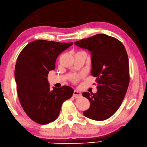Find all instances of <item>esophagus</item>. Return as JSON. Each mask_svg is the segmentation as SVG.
Instances as JSON below:
<instances>
[{"label":"esophagus","instance_id":"34e87169","mask_svg":"<svg viewBox=\"0 0 147 147\" xmlns=\"http://www.w3.org/2000/svg\"><path fill=\"white\" fill-rule=\"evenodd\" d=\"M80 96H81V93L80 92L78 91L77 90H74V93H73V96L75 98H79Z\"/></svg>","mask_w":147,"mask_h":147}]
</instances>
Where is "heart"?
Here are the masks:
<instances>
[{
    "instance_id": "obj_1",
    "label": "heart",
    "mask_w": 147,
    "mask_h": 147,
    "mask_svg": "<svg viewBox=\"0 0 147 147\" xmlns=\"http://www.w3.org/2000/svg\"><path fill=\"white\" fill-rule=\"evenodd\" d=\"M77 79V77H74V80H76Z\"/></svg>"
}]
</instances>
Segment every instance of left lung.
<instances>
[{
  "label": "left lung",
  "mask_w": 147,
  "mask_h": 147,
  "mask_svg": "<svg viewBox=\"0 0 147 147\" xmlns=\"http://www.w3.org/2000/svg\"><path fill=\"white\" fill-rule=\"evenodd\" d=\"M91 53L92 76L96 77L97 92H84L90 102L83 114L94 121H104L114 114L123 101L129 82L127 54L124 45L106 34H96L74 43Z\"/></svg>",
  "instance_id": "obj_1"
}]
</instances>
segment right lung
<instances>
[{
	"label": "right lung",
	"instance_id": "obj_1",
	"mask_svg": "<svg viewBox=\"0 0 147 147\" xmlns=\"http://www.w3.org/2000/svg\"><path fill=\"white\" fill-rule=\"evenodd\" d=\"M73 42L37 40L26 45L18 57L14 77L17 92L24 111L37 123L47 124L58 117L63 103L74 89L64 86L50 89L49 71L55 70L57 57Z\"/></svg>",
	"mask_w": 147,
	"mask_h": 147
}]
</instances>
